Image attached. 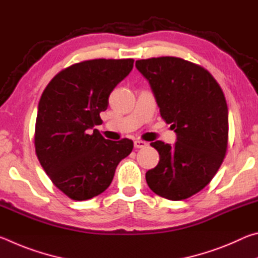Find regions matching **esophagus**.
I'll list each match as a JSON object with an SVG mask.
<instances>
[{
  "mask_svg": "<svg viewBox=\"0 0 258 258\" xmlns=\"http://www.w3.org/2000/svg\"><path fill=\"white\" fill-rule=\"evenodd\" d=\"M148 146V143L142 141V140H135L134 141V148H137V149H141V148H146Z\"/></svg>",
  "mask_w": 258,
  "mask_h": 258,
  "instance_id": "esophagus-1",
  "label": "esophagus"
}]
</instances>
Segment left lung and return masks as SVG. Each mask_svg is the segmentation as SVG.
Listing matches in <instances>:
<instances>
[{"label":"left lung","instance_id":"obj_1","mask_svg":"<svg viewBox=\"0 0 258 258\" xmlns=\"http://www.w3.org/2000/svg\"><path fill=\"white\" fill-rule=\"evenodd\" d=\"M149 82L160 116L176 133L173 146L151 142L159 163L146 173L156 195L186 199L215 175L228 148V106L220 85L203 67L175 56L138 60Z\"/></svg>","mask_w":258,"mask_h":258}]
</instances>
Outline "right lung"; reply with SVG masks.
I'll use <instances>...</instances> for the list:
<instances>
[{"label":"right lung","mask_w":258,"mask_h":258,"mask_svg":"<svg viewBox=\"0 0 258 258\" xmlns=\"http://www.w3.org/2000/svg\"><path fill=\"white\" fill-rule=\"evenodd\" d=\"M133 63V59L83 61L56 74L42 93L35 150L47 176L69 198L82 202L102 194L119 161L132 152V140H106L94 127Z\"/></svg>","instance_id":"right-lung-1"}]
</instances>
